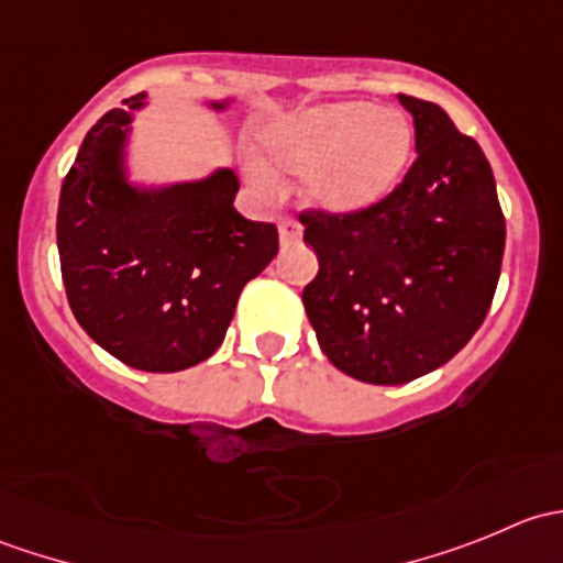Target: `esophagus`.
Here are the masks:
<instances>
[{"label": "esophagus", "instance_id": "esophagus-1", "mask_svg": "<svg viewBox=\"0 0 563 563\" xmlns=\"http://www.w3.org/2000/svg\"><path fill=\"white\" fill-rule=\"evenodd\" d=\"M277 231H280V245L283 247L294 245V242H299V236H302V225H299L294 218H283L280 225H277Z\"/></svg>", "mask_w": 563, "mask_h": 563}]
</instances>
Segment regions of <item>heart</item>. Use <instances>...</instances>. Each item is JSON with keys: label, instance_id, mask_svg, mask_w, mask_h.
<instances>
[{"label": "heart", "instance_id": "obj_1", "mask_svg": "<svg viewBox=\"0 0 563 563\" xmlns=\"http://www.w3.org/2000/svg\"><path fill=\"white\" fill-rule=\"evenodd\" d=\"M406 117L373 111L365 100H338L275 117L258 130V150L272 168L305 174V198L332 214L376 207L395 190L411 157ZM258 185H272L261 163H250Z\"/></svg>", "mask_w": 563, "mask_h": 563}]
</instances>
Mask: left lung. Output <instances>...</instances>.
Here are the masks:
<instances>
[{
	"instance_id": "1",
	"label": "left lung",
	"mask_w": 563,
	"mask_h": 563,
	"mask_svg": "<svg viewBox=\"0 0 563 563\" xmlns=\"http://www.w3.org/2000/svg\"><path fill=\"white\" fill-rule=\"evenodd\" d=\"M417 161L365 212H305L318 275L302 291L318 345L365 384H408L474 338L501 275L504 223L490 163L441 106L397 95Z\"/></svg>"
}]
</instances>
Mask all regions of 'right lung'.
I'll return each mask as SVG.
<instances>
[{"label": "right lung", "mask_w": 563, "mask_h": 563, "mask_svg": "<svg viewBox=\"0 0 563 563\" xmlns=\"http://www.w3.org/2000/svg\"><path fill=\"white\" fill-rule=\"evenodd\" d=\"M124 103L98 119L62 181V280L73 316L100 349L135 371L176 373L220 349L242 288L277 255V229L236 212L231 168L133 185L130 122L146 95Z\"/></svg>", "instance_id": "1"}]
</instances>
